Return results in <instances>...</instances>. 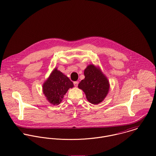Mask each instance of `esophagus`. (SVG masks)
Wrapping results in <instances>:
<instances>
[{"label":"esophagus","instance_id":"1","mask_svg":"<svg viewBox=\"0 0 156 156\" xmlns=\"http://www.w3.org/2000/svg\"><path fill=\"white\" fill-rule=\"evenodd\" d=\"M78 84H79V82H78L77 81H76V82H74V86H75L76 87H77L78 86Z\"/></svg>","mask_w":156,"mask_h":156}]
</instances>
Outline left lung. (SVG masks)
Listing matches in <instances>:
<instances>
[{
  "instance_id": "8db88e82",
  "label": "left lung",
  "mask_w": 156,
  "mask_h": 156,
  "mask_svg": "<svg viewBox=\"0 0 156 156\" xmlns=\"http://www.w3.org/2000/svg\"><path fill=\"white\" fill-rule=\"evenodd\" d=\"M85 79L78 85V88L85 94L87 99L93 105H98L106 97L110 89L107 77L100 68L89 64L84 70Z\"/></svg>"
}]
</instances>
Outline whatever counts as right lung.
I'll use <instances>...</instances> for the list:
<instances>
[{"instance_id": "obj_1", "label": "right lung", "mask_w": 156, "mask_h": 156, "mask_svg": "<svg viewBox=\"0 0 156 156\" xmlns=\"http://www.w3.org/2000/svg\"><path fill=\"white\" fill-rule=\"evenodd\" d=\"M73 83L61 71L55 68L43 85V92L46 100L53 105H59Z\"/></svg>"}]
</instances>
